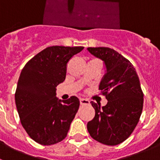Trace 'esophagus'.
Masks as SVG:
<instances>
[{
  "instance_id": "esophagus-1",
  "label": "esophagus",
  "mask_w": 160,
  "mask_h": 160,
  "mask_svg": "<svg viewBox=\"0 0 160 160\" xmlns=\"http://www.w3.org/2000/svg\"><path fill=\"white\" fill-rule=\"evenodd\" d=\"M80 104L81 105H89L90 104V101L86 98H80Z\"/></svg>"
}]
</instances>
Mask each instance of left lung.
Here are the masks:
<instances>
[{"label": "left lung", "instance_id": "obj_1", "mask_svg": "<svg viewBox=\"0 0 160 160\" xmlns=\"http://www.w3.org/2000/svg\"><path fill=\"white\" fill-rule=\"evenodd\" d=\"M91 54L104 62L106 71L99 90L107 104L91 102L95 115L87 123L90 136L101 143L114 146L125 141L139 121L143 94L135 69L130 61L108 47H89Z\"/></svg>", "mask_w": 160, "mask_h": 160}]
</instances>
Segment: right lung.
Returning a JSON list of instances; mask_svg holds the SVG:
<instances>
[{
    "label": "right lung",
    "mask_w": 160,
    "mask_h": 160,
    "mask_svg": "<svg viewBox=\"0 0 160 160\" xmlns=\"http://www.w3.org/2000/svg\"><path fill=\"white\" fill-rule=\"evenodd\" d=\"M83 46H49L28 62L20 74L15 102L22 127L42 145L62 141L79 108L75 96L56 97V87L66 79L67 62Z\"/></svg>",
    "instance_id": "add662e5"
}]
</instances>
